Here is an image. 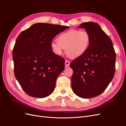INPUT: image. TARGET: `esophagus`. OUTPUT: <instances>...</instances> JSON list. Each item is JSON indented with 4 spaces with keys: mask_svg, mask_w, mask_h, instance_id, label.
Segmentation results:
<instances>
[{
    "mask_svg": "<svg viewBox=\"0 0 126 126\" xmlns=\"http://www.w3.org/2000/svg\"><path fill=\"white\" fill-rule=\"evenodd\" d=\"M64 64H65V67H69L70 65V62L68 60H66L65 63H64Z\"/></svg>",
    "mask_w": 126,
    "mask_h": 126,
    "instance_id": "esophagus-1",
    "label": "esophagus"
}]
</instances>
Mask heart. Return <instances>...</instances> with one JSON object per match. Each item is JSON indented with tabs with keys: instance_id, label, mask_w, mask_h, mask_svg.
<instances>
[{
	"instance_id": "b5f03b06",
	"label": "heart",
	"mask_w": 126,
	"mask_h": 126,
	"mask_svg": "<svg viewBox=\"0 0 126 126\" xmlns=\"http://www.w3.org/2000/svg\"><path fill=\"white\" fill-rule=\"evenodd\" d=\"M90 36L85 30L71 29L58 36L57 41L50 44L51 50L57 56H62L66 48V54L71 58L82 56L88 49Z\"/></svg>"
}]
</instances>
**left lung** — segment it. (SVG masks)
Returning <instances> with one entry per match:
<instances>
[{"label":"left lung","mask_w":126,"mask_h":126,"mask_svg":"<svg viewBox=\"0 0 126 126\" xmlns=\"http://www.w3.org/2000/svg\"><path fill=\"white\" fill-rule=\"evenodd\" d=\"M78 28L89 32L90 44L85 54L70 64L73 70L71 87L78 97L91 98L101 94L112 81L116 53L112 41L98 24L83 22Z\"/></svg>","instance_id":"left-lung-1"}]
</instances>
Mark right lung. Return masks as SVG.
<instances>
[{
  "mask_svg": "<svg viewBox=\"0 0 126 126\" xmlns=\"http://www.w3.org/2000/svg\"><path fill=\"white\" fill-rule=\"evenodd\" d=\"M69 28L36 23L18 36L13 51L15 77L29 96L45 98L54 91L56 80L64 69V60L51 50L53 38Z\"/></svg>",
  "mask_w": 126,
  "mask_h": 126,
  "instance_id": "right-lung-1",
  "label": "right lung"
}]
</instances>
